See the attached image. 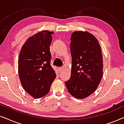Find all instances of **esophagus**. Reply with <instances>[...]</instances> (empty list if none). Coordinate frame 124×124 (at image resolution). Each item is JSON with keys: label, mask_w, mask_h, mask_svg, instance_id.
Segmentation results:
<instances>
[{"label": "esophagus", "mask_w": 124, "mask_h": 124, "mask_svg": "<svg viewBox=\"0 0 124 124\" xmlns=\"http://www.w3.org/2000/svg\"><path fill=\"white\" fill-rule=\"evenodd\" d=\"M58 70H59V72H62L64 70V69H63V67H59Z\"/></svg>", "instance_id": "obj_1"}]
</instances>
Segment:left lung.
Here are the masks:
<instances>
[{
    "mask_svg": "<svg viewBox=\"0 0 124 124\" xmlns=\"http://www.w3.org/2000/svg\"><path fill=\"white\" fill-rule=\"evenodd\" d=\"M71 77L65 82L68 92L78 99L94 93L103 75L101 48L97 39L87 31H74L71 35Z\"/></svg>",
    "mask_w": 124,
    "mask_h": 124,
    "instance_id": "8db88e82",
    "label": "left lung"
}]
</instances>
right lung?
Wrapping results in <instances>:
<instances>
[{"label":"right lung","mask_w":124,"mask_h":124,"mask_svg":"<svg viewBox=\"0 0 124 124\" xmlns=\"http://www.w3.org/2000/svg\"><path fill=\"white\" fill-rule=\"evenodd\" d=\"M54 32L43 30L23 44L18 59V73L23 89L34 98L49 92L56 74L50 65V46Z\"/></svg>","instance_id":"obj_1"}]
</instances>
